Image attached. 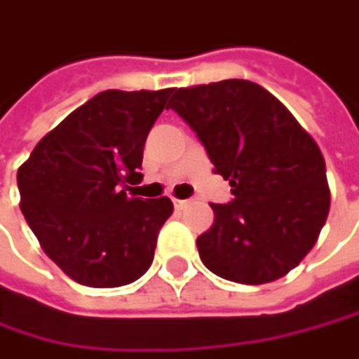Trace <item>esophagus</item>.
Wrapping results in <instances>:
<instances>
[{
  "label": "esophagus",
  "mask_w": 359,
  "mask_h": 359,
  "mask_svg": "<svg viewBox=\"0 0 359 359\" xmlns=\"http://www.w3.org/2000/svg\"><path fill=\"white\" fill-rule=\"evenodd\" d=\"M189 205V199H175V207L177 209H182V207H187Z\"/></svg>",
  "instance_id": "esophagus-1"
}]
</instances>
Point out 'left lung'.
<instances>
[{"label":"left lung","mask_w":359,"mask_h":359,"mask_svg":"<svg viewBox=\"0 0 359 359\" xmlns=\"http://www.w3.org/2000/svg\"><path fill=\"white\" fill-rule=\"evenodd\" d=\"M168 103L233 195L211 205L215 222L197 238L203 264L240 285L288 274L329 213L325 160L315 140L276 97L243 79L172 89Z\"/></svg>","instance_id":"left-lung-1"}]
</instances>
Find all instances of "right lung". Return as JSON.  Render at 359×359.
<instances>
[{"mask_svg": "<svg viewBox=\"0 0 359 359\" xmlns=\"http://www.w3.org/2000/svg\"><path fill=\"white\" fill-rule=\"evenodd\" d=\"M172 89L97 93L42 137L18 170L22 213L74 283L114 288L154 260L172 201L140 199L144 144Z\"/></svg>", "mask_w": 359, "mask_h": 359, "instance_id": "obj_1", "label": "right lung"}]
</instances>
